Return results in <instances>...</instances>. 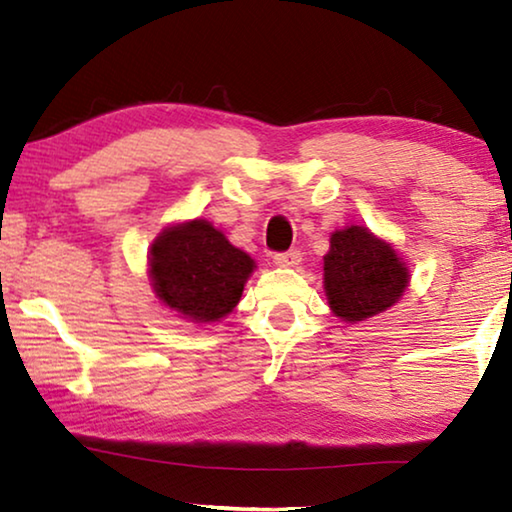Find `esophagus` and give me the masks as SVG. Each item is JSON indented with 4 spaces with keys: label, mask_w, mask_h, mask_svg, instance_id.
I'll list each match as a JSON object with an SVG mask.
<instances>
[{
    "label": "esophagus",
    "mask_w": 512,
    "mask_h": 512,
    "mask_svg": "<svg viewBox=\"0 0 512 512\" xmlns=\"http://www.w3.org/2000/svg\"><path fill=\"white\" fill-rule=\"evenodd\" d=\"M273 262H275V266L293 268V266H298L302 262V253H300V250H289V253H277L273 257Z\"/></svg>",
    "instance_id": "obj_1"
}]
</instances>
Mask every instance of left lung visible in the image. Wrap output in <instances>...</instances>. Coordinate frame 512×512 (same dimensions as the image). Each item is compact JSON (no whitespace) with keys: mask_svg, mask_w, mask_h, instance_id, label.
I'll list each match as a JSON object with an SVG mask.
<instances>
[{"mask_svg":"<svg viewBox=\"0 0 512 512\" xmlns=\"http://www.w3.org/2000/svg\"><path fill=\"white\" fill-rule=\"evenodd\" d=\"M409 266L366 225H345L332 232L323 257L327 305L343 323H361L391 309L409 287Z\"/></svg>","mask_w":512,"mask_h":512,"instance_id":"1","label":"left lung"}]
</instances>
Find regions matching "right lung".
Wrapping results in <instances>:
<instances>
[{
    "instance_id": "right-lung-1",
    "label": "right lung",
    "mask_w": 512,
    "mask_h": 512,
    "mask_svg": "<svg viewBox=\"0 0 512 512\" xmlns=\"http://www.w3.org/2000/svg\"><path fill=\"white\" fill-rule=\"evenodd\" d=\"M255 259L210 221L171 223L149 248V280L164 307L196 325L216 323L239 305Z\"/></svg>"
}]
</instances>
